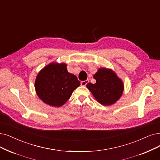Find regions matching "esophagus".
<instances>
[{"instance_id":"esophagus-1","label":"esophagus","mask_w":160,"mask_h":160,"mask_svg":"<svg viewBox=\"0 0 160 160\" xmlns=\"http://www.w3.org/2000/svg\"><path fill=\"white\" fill-rule=\"evenodd\" d=\"M88 82H89V81H88V80H86V81H81V85L82 86H86V85H87V84L88 83Z\"/></svg>"}]
</instances>
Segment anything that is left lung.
Segmentation results:
<instances>
[{
    "instance_id": "1",
    "label": "left lung",
    "mask_w": 160,
    "mask_h": 160,
    "mask_svg": "<svg viewBox=\"0 0 160 160\" xmlns=\"http://www.w3.org/2000/svg\"><path fill=\"white\" fill-rule=\"evenodd\" d=\"M93 78L96 79V83L88 82L87 87L100 104L104 106L112 105L122 96L123 82L112 69L99 68Z\"/></svg>"
}]
</instances>
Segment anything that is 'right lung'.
I'll use <instances>...</instances> for the list:
<instances>
[{"instance_id": "1", "label": "right lung", "mask_w": 160, "mask_h": 160, "mask_svg": "<svg viewBox=\"0 0 160 160\" xmlns=\"http://www.w3.org/2000/svg\"><path fill=\"white\" fill-rule=\"evenodd\" d=\"M79 85L77 77L68 72L65 63H49L37 74L35 81L38 97L45 104L54 107L64 104Z\"/></svg>"}]
</instances>
